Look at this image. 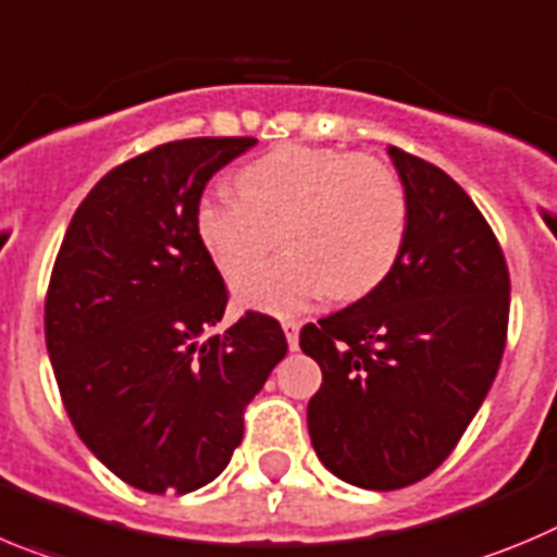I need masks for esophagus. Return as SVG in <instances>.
<instances>
[{"instance_id": "34e87169", "label": "esophagus", "mask_w": 557, "mask_h": 557, "mask_svg": "<svg viewBox=\"0 0 557 557\" xmlns=\"http://www.w3.org/2000/svg\"><path fill=\"white\" fill-rule=\"evenodd\" d=\"M282 329L287 334L289 350H298V334H300V320H282Z\"/></svg>"}]
</instances>
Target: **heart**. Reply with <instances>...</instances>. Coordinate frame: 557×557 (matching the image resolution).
Instances as JSON below:
<instances>
[{
  "label": "heart",
  "mask_w": 557,
  "mask_h": 557,
  "mask_svg": "<svg viewBox=\"0 0 557 557\" xmlns=\"http://www.w3.org/2000/svg\"><path fill=\"white\" fill-rule=\"evenodd\" d=\"M239 198L203 196L196 234L223 275L238 278L272 250L288 248L237 282L245 306L295 312L331 295L359 300L395 270L408 232L400 176L375 157L284 143L234 176Z\"/></svg>",
  "instance_id": "obj_1"
}]
</instances>
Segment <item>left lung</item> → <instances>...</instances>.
<instances>
[{"label": "left lung", "mask_w": 557, "mask_h": 557, "mask_svg": "<svg viewBox=\"0 0 557 557\" xmlns=\"http://www.w3.org/2000/svg\"><path fill=\"white\" fill-rule=\"evenodd\" d=\"M408 196L395 270L342 312L300 329L323 370L309 436L342 481L411 486L445 461L492 389L511 275L475 201L442 168L392 146Z\"/></svg>", "instance_id": "8db88e82"}]
</instances>
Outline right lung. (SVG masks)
<instances>
[{
    "mask_svg": "<svg viewBox=\"0 0 557 557\" xmlns=\"http://www.w3.org/2000/svg\"><path fill=\"white\" fill-rule=\"evenodd\" d=\"M253 137H190L96 182L69 223L46 289V348L69 420L129 486H207L243 442L248 403L287 356L278 320L221 323L228 289L196 234V203Z\"/></svg>",
    "mask_w": 557,
    "mask_h": 557,
    "instance_id": "obj_1",
    "label": "right lung"
}]
</instances>
